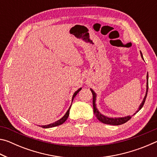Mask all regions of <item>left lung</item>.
I'll return each instance as SVG.
<instances>
[{"label": "left lung", "mask_w": 157, "mask_h": 157, "mask_svg": "<svg viewBox=\"0 0 157 157\" xmlns=\"http://www.w3.org/2000/svg\"><path fill=\"white\" fill-rule=\"evenodd\" d=\"M140 55H141V57L143 59L141 52H140ZM91 91L92 92V94H93V107H94V112L95 116H96V118L100 122H102V123H105V124H111V125H120V124L125 123L126 122L128 121L129 119L132 118L131 116L123 117V118H108V117L105 116L104 115H102V114H101L99 112V111H98V109L96 108V105H95V99H96V94H95V93L94 91H93L91 89ZM147 91H148V73H147V90H146V94L145 95V98H144V99H143L142 103L139 106V110L137 111V112L143 107V105H144V103L145 102L146 97H147Z\"/></svg>", "instance_id": "left-lung-1"}]
</instances>
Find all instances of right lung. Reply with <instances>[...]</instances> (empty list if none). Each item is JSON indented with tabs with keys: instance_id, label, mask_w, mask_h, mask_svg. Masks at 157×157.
<instances>
[{
	"instance_id": "add662e5",
	"label": "right lung",
	"mask_w": 157,
	"mask_h": 157,
	"mask_svg": "<svg viewBox=\"0 0 157 157\" xmlns=\"http://www.w3.org/2000/svg\"><path fill=\"white\" fill-rule=\"evenodd\" d=\"M81 89H82V88H79V89L78 90V91H75V94H73V98H72V102H73V99H74V98L75 97V95L78 94V92H79V91H80ZM71 107H71H69L68 110L67 111V112L66 113L65 115L63 116L62 117V118L60 119V120L57 121H56V122H55V123H51V124H48V125H43V126H41V127H43V128H50V127H55V126H58V125H60V124H63L66 120H67L68 117V116H69V111H70Z\"/></svg>"
}]
</instances>
